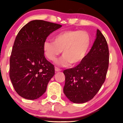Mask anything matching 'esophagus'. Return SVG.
<instances>
[{"instance_id":"esophagus-1","label":"esophagus","mask_w":123,"mask_h":123,"mask_svg":"<svg viewBox=\"0 0 123 123\" xmlns=\"http://www.w3.org/2000/svg\"><path fill=\"white\" fill-rule=\"evenodd\" d=\"M55 72H60L62 70L60 69H59V68H57V67H55Z\"/></svg>"}]
</instances>
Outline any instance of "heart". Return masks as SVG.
Here are the masks:
<instances>
[{
	"instance_id": "obj_1",
	"label": "heart",
	"mask_w": 123,
	"mask_h": 123,
	"mask_svg": "<svg viewBox=\"0 0 123 123\" xmlns=\"http://www.w3.org/2000/svg\"><path fill=\"white\" fill-rule=\"evenodd\" d=\"M53 40L43 43V53L49 60L54 62L62 51L63 56L57 64L63 66L80 63L86 56L91 45L90 36L85 31H62L55 35Z\"/></svg>"
}]
</instances>
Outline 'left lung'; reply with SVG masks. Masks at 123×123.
I'll return each mask as SVG.
<instances>
[{
  "mask_svg": "<svg viewBox=\"0 0 123 123\" xmlns=\"http://www.w3.org/2000/svg\"><path fill=\"white\" fill-rule=\"evenodd\" d=\"M109 51L106 40L100 30L85 59L74 68L64 70V93L71 102H86L93 98L105 82L109 67Z\"/></svg>",
  "mask_w": 123,
  "mask_h": 123,
  "instance_id": "1",
  "label": "left lung"
}]
</instances>
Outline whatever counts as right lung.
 <instances>
[{
	"label": "right lung",
	"mask_w": 123,
	"mask_h": 123,
	"mask_svg": "<svg viewBox=\"0 0 123 123\" xmlns=\"http://www.w3.org/2000/svg\"><path fill=\"white\" fill-rule=\"evenodd\" d=\"M62 26L43 20H33L17 35L10 58L9 77L20 96L36 100L46 90L55 68L44 56L47 37Z\"/></svg>",
	"instance_id": "obj_1"
}]
</instances>
